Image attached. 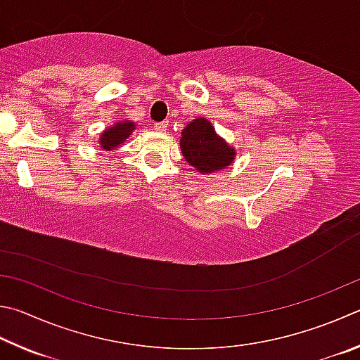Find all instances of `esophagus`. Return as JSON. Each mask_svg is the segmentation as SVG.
Segmentation results:
<instances>
[{"label":"esophagus","mask_w":360,"mask_h":360,"mask_svg":"<svg viewBox=\"0 0 360 360\" xmlns=\"http://www.w3.org/2000/svg\"><path fill=\"white\" fill-rule=\"evenodd\" d=\"M153 128H155V131H158V132H164V131H166V128H167V123H166V122L155 123Z\"/></svg>","instance_id":"1"}]
</instances>
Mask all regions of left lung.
Wrapping results in <instances>:
<instances>
[{
  "label": "left lung",
  "instance_id": "8db88e82",
  "mask_svg": "<svg viewBox=\"0 0 360 360\" xmlns=\"http://www.w3.org/2000/svg\"><path fill=\"white\" fill-rule=\"evenodd\" d=\"M181 153L198 172L210 174L229 166L236 151L219 137L205 118H196L181 132Z\"/></svg>",
  "mask_w": 360,
  "mask_h": 360
}]
</instances>
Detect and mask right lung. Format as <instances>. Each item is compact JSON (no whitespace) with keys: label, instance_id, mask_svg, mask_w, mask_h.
<instances>
[{"label":"right lung","instance_id":"1","mask_svg":"<svg viewBox=\"0 0 360 360\" xmlns=\"http://www.w3.org/2000/svg\"><path fill=\"white\" fill-rule=\"evenodd\" d=\"M134 129V123L132 122H123V123H117L113 124L112 128L105 129L103 132V136L99 139V143L101 147L104 150H112L118 147L120 143H122L124 139H128L131 131Z\"/></svg>","mask_w":360,"mask_h":360}]
</instances>
